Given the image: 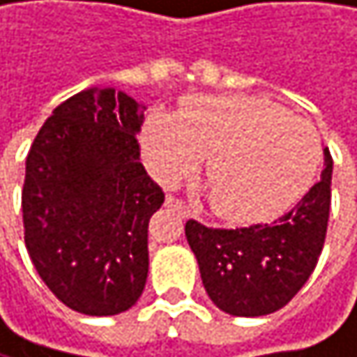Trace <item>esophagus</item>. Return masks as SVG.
I'll list each match as a JSON object with an SVG mask.
<instances>
[{"mask_svg":"<svg viewBox=\"0 0 357 357\" xmlns=\"http://www.w3.org/2000/svg\"><path fill=\"white\" fill-rule=\"evenodd\" d=\"M165 205H167V207H171V209H175V211L180 213L182 218H190V215H192V213H190V209H188L180 199H175V197H167V199H165Z\"/></svg>","mask_w":357,"mask_h":357,"instance_id":"obj_1","label":"esophagus"}]
</instances>
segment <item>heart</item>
Wrapping results in <instances>:
<instances>
[{
  "label": "heart",
  "instance_id": "heart-1",
  "mask_svg": "<svg viewBox=\"0 0 357 357\" xmlns=\"http://www.w3.org/2000/svg\"><path fill=\"white\" fill-rule=\"evenodd\" d=\"M142 142L162 182L192 175L209 154L211 207L235 224L288 211L321 160L315 126L256 95L190 97L177 116L152 112Z\"/></svg>",
  "mask_w": 357,
  "mask_h": 357
}]
</instances>
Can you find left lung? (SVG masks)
I'll return each instance as SVG.
<instances>
[{"instance_id": "8db88e82", "label": "left lung", "mask_w": 357, "mask_h": 357, "mask_svg": "<svg viewBox=\"0 0 357 357\" xmlns=\"http://www.w3.org/2000/svg\"><path fill=\"white\" fill-rule=\"evenodd\" d=\"M321 180L273 224L207 228L186 222L203 286L218 309L260 317L288 305L313 273L326 241L333 156L324 148Z\"/></svg>"}]
</instances>
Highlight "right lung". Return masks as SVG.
<instances>
[{
  "label": "right lung",
  "mask_w": 357,
  "mask_h": 357,
  "mask_svg": "<svg viewBox=\"0 0 357 357\" xmlns=\"http://www.w3.org/2000/svg\"><path fill=\"white\" fill-rule=\"evenodd\" d=\"M144 105L86 89L40 129L24 167L29 258L50 292L84 315L131 309L148 277V222L165 195L139 162Z\"/></svg>",
  "instance_id": "add662e5"
}]
</instances>
